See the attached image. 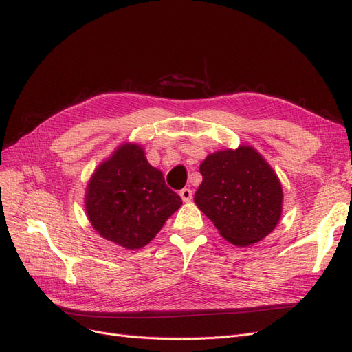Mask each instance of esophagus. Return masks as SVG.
Listing matches in <instances>:
<instances>
[{
	"instance_id": "1",
	"label": "esophagus",
	"mask_w": 352,
	"mask_h": 352,
	"mask_svg": "<svg viewBox=\"0 0 352 352\" xmlns=\"http://www.w3.org/2000/svg\"><path fill=\"white\" fill-rule=\"evenodd\" d=\"M179 195H180V198H182L185 202H188V201L192 199V190H190L189 188H184V189L179 192Z\"/></svg>"
}]
</instances>
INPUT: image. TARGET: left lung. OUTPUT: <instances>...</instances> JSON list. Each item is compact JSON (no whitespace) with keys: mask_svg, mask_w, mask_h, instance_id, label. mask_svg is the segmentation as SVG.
<instances>
[{"mask_svg":"<svg viewBox=\"0 0 352 352\" xmlns=\"http://www.w3.org/2000/svg\"><path fill=\"white\" fill-rule=\"evenodd\" d=\"M195 204L220 235L248 247L269 235L282 216L283 190L270 164L252 146L210 154L199 166Z\"/></svg>","mask_w":352,"mask_h":352,"instance_id":"left-lung-1","label":"left lung"}]
</instances>
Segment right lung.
Here are the masks:
<instances>
[{"mask_svg": "<svg viewBox=\"0 0 352 352\" xmlns=\"http://www.w3.org/2000/svg\"><path fill=\"white\" fill-rule=\"evenodd\" d=\"M182 206L144 148L123 144L95 170L85 194V208L100 235L126 250H140L155 238Z\"/></svg>", "mask_w": 352, "mask_h": 352, "instance_id": "obj_1", "label": "right lung"}]
</instances>
